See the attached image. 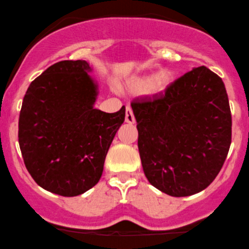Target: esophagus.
I'll return each instance as SVG.
<instances>
[{
  "mask_svg": "<svg viewBox=\"0 0 249 249\" xmlns=\"http://www.w3.org/2000/svg\"><path fill=\"white\" fill-rule=\"evenodd\" d=\"M125 122H128V124H135V117L130 106H127V107H125Z\"/></svg>",
  "mask_w": 249,
  "mask_h": 249,
  "instance_id": "1",
  "label": "esophagus"
}]
</instances>
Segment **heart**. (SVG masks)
<instances>
[{"mask_svg":"<svg viewBox=\"0 0 249 249\" xmlns=\"http://www.w3.org/2000/svg\"><path fill=\"white\" fill-rule=\"evenodd\" d=\"M173 80V75L169 71L163 70L156 74L154 76H141L131 80L129 83V87L132 91L137 93H144L147 91L158 92L161 90H164L170 85Z\"/></svg>","mask_w":249,"mask_h":249,"instance_id":"obj_1","label":"heart"}]
</instances>
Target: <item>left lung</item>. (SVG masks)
<instances>
[{
  "label": "left lung",
  "mask_w": 249,
  "mask_h": 249,
  "mask_svg": "<svg viewBox=\"0 0 249 249\" xmlns=\"http://www.w3.org/2000/svg\"><path fill=\"white\" fill-rule=\"evenodd\" d=\"M145 176L173 196L205 190L218 175L231 144L232 118L224 83L196 67L153 98L131 102Z\"/></svg>",
  "instance_id": "1"
}]
</instances>
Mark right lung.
Returning a JSON list of instances; mask_svg holds the SVG:
<instances>
[{"mask_svg":"<svg viewBox=\"0 0 249 249\" xmlns=\"http://www.w3.org/2000/svg\"><path fill=\"white\" fill-rule=\"evenodd\" d=\"M86 60H61L37 76L22 101L18 141L28 173L41 188L63 196L98 183L113 138L124 124L93 108L97 87Z\"/></svg>","mask_w":249,"mask_h":249,"instance_id":"1","label":"right lung"}]
</instances>
